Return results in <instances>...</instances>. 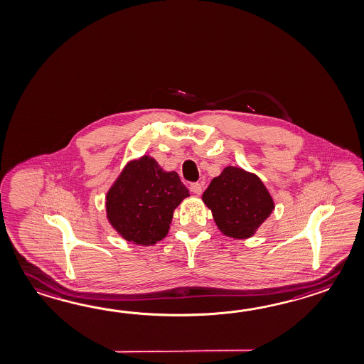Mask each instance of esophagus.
Returning <instances> with one entry per match:
<instances>
[{
	"instance_id": "esophagus-1",
	"label": "esophagus",
	"mask_w": 364,
	"mask_h": 364,
	"mask_svg": "<svg viewBox=\"0 0 364 364\" xmlns=\"http://www.w3.org/2000/svg\"><path fill=\"white\" fill-rule=\"evenodd\" d=\"M189 189H191V192L194 194H197V196H200L202 193V186L201 184H198V183H192L191 186H189Z\"/></svg>"
}]
</instances>
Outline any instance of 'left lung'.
Masks as SVG:
<instances>
[{"label":"left lung","instance_id":"8db88e82","mask_svg":"<svg viewBox=\"0 0 364 364\" xmlns=\"http://www.w3.org/2000/svg\"><path fill=\"white\" fill-rule=\"evenodd\" d=\"M222 234L247 239L274 210V201L257 175L228 166L202 194Z\"/></svg>","mask_w":364,"mask_h":364}]
</instances>
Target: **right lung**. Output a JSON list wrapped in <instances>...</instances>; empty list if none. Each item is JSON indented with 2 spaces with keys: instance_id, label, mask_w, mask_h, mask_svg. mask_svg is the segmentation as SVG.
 <instances>
[{
  "instance_id": "add662e5",
  "label": "right lung",
  "mask_w": 364,
  "mask_h": 364,
  "mask_svg": "<svg viewBox=\"0 0 364 364\" xmlns=\"http://www.w3.org/2000/svg\"><path fill=\"white\" fill-rule=\"evenodd\" d=\"M189 197L175 171L144 155L130 161L105 196L107 218L125 240L153 245L168 234L173 211Z\"/></svg>"
}]
</instances>
